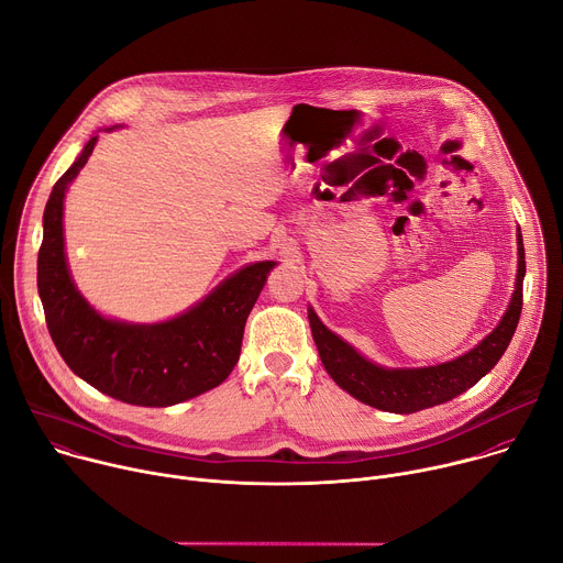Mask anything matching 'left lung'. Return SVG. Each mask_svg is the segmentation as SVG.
Here are the masks:
<instances>
[{"instance_id": "left-lung-1", "label": "left lung", "mask_w": 563, "mask_h": 563, "mask_svg": "<svg viewBox=\"0 0 563 563\" xmlns=\"http://www.w3.org/2000/svg\"><path fill=\"white\" fill-rule=\"evenodd\" d=\"M523 276H526V254L519 233V267H517V287L512 300L495 328L474 350L467 354L434 367L421 369H385L367 358H363L354 347L332 334L320 323L313 309H309V328L313 343L318 347L320 361H323L328 374L361 404H367L376 410L394 415H412L426 408H434L445 400L470 389L474 383L484 378L508 350L512 334L517 330L521 305H523Z\"/></svg>"}]
</instances>
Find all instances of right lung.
<instances>
[{
	"label": "right lung",
	"mask_w": 563,
	"mask_h": 563,
	"mask_svg": "<svg viewBox=\"0 0 563 563\" xmlns=\"http://www.w3.org/2000/svg\"><path fill=\"white\" fill-rule=\"evenodd\" d=\"M96 140L87 142L73 167L55 183L44 209L37 289L46 328L64 363L102 394L142 408L176 406L231 374L247 316L276 263L240 269L200 305L167 323L126 325L102 318L68 276L62 235L64 191L87 165Z\"/></svg>",
	"instance_id": "1"
}]
</instances>
